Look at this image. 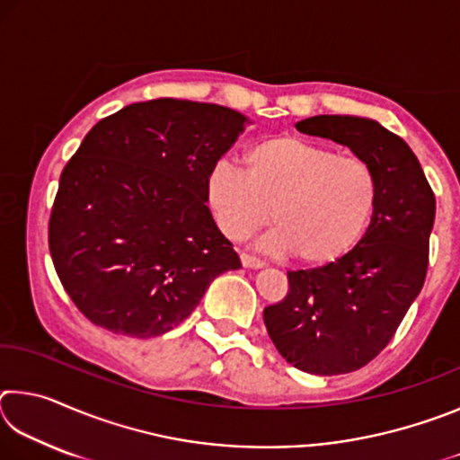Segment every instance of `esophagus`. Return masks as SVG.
<instances>
[{
  "mask_svg": "<svg viewBox=\"0 0 460 460\" xmlns=\"http://www.w3.org/2000/svg\"><path fill=\"white\" fill-rule=\"evenodd\" d=\"M239 258L245 268H261L263 266V261L260 258H255V255H252V253H241Z\"/></svg>",
  "mask_w": 460,
  "mask_h": 460,
  "instance_id": "obj_1",
  "label": "esophagus"
}]
</instances>
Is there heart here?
<instances>
[{"instance_id":"1","label":"heart","mask_w":460,"mask_h":460,"mask_svg":"<svg viewBox=\"0 0 460 460\" xmlns=\"http://www.w3.org/2000/svg\"><path fill=\"white\" fill-rule=\"evenodd\" d=\"M245 176L229 164L208 174L207 197L219 229L243 241L271 219L270 249L306 266L351 252L377 205L367 162L298 136L260 139L243 152Z\"/></svg>"}]
</instances>
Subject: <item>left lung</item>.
Here are the masks:
<instances>
[{"mask_svg":"<svg viewBox=\"0 0 460 460\" xmlns=\"http://www.w3.org/2000/svg\"><path fill=\"white\" fill-rule=\"evenodd\" d=\"M296 128L349 146L377 178V205L359 243L323 268L288 271L284 300L263 308L288 363L339 376L384 351L422 290L436 200L410 146L377 121L316 115Z\"/></svg>","mask_w":460,"mask_h":460,"instance_id":"1","label":"left lung"}]
</instances>
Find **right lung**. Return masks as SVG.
<instances>
[{
  "mask_svg": "<svg viewBox=\"0 0 460 460\" xmlns=\"http://www.w3.org/2000/svg\"><path fill=\"white\" fill-rule=\"evenodd\" d=\"M229 107L154 99L101 119L66 162L49 247L93 324L158 337L181 324L223 271L241 268L207 207V182L243 131Z\"/></svg>",
  "mask_w": 460,
  "mask_h": 460,
  "instance_id": "obj_1",
  "label": "right lung"
}]
</instances>
